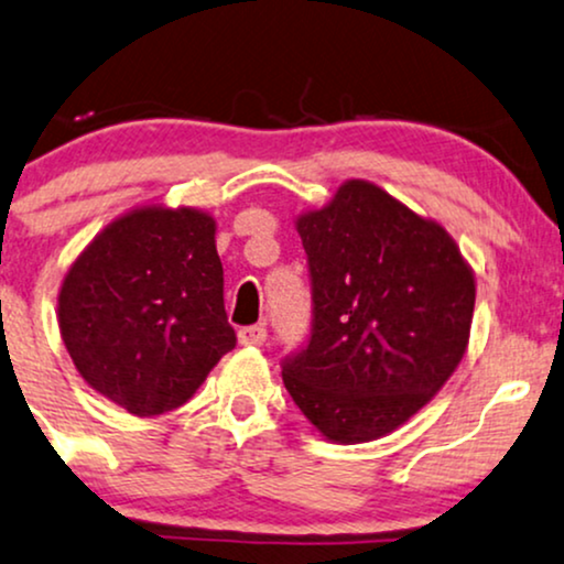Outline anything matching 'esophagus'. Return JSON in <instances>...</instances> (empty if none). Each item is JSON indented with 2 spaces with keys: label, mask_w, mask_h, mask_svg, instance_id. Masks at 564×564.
I'll list each match as a JSON object with an SVG mask.
<instances>
[{
  "label": "esophagus",
  "mask_w": 564,
  "mask_h": 564,
  "mask_svg": "<svg viewBox=\"0 0 564 564\" xmlns=\"http://www.w3.org/2000/svg\"><path fill=\"white\" fill-rule=\"evenodd\" d=\"M268 338V328L264 325H247V328L239 330V344L241 347H260Z\"/></svg>",
  "instance_id": "obj_1"
}]
</instances>
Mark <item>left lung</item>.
Returning <instances> with one entry per match:
<instances>
[{"instance_id": "1", "label": "left lung", "mask_w": 564, "mask_h": 564, "mask_svg": "<svg viewBox=\"0 0 564 564\" xmlns=\"http://www.w3.org/2000/svg\"><path fill=\"white\" fill-rule=\"evenodd\" d=\"M312 275L310 344L283 359L302 415L334 444L389 436L463 362L476 275L441 223L344 181L296 217Z\"/></svg>"}]
</instances>
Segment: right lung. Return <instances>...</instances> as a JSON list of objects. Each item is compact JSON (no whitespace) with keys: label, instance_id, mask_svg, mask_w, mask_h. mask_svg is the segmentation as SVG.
I'll return each instance as SVG.
<instances>
[{"label":"right lung","instance_id":"obj_1","mask_svg":"<svg viewBox=\"0 0 564 564\" xmlns=\"http://www.w3.org/2000/svg\"><path fill=\"white\" fill-rule=\"evenodd\" d=\"M215 217L141 205L73 260L57 323L80 378L131 415L175 410L236 347L223 304Z\"/></svg>","mask_w":564,"mask_h":564}]
</instances>
